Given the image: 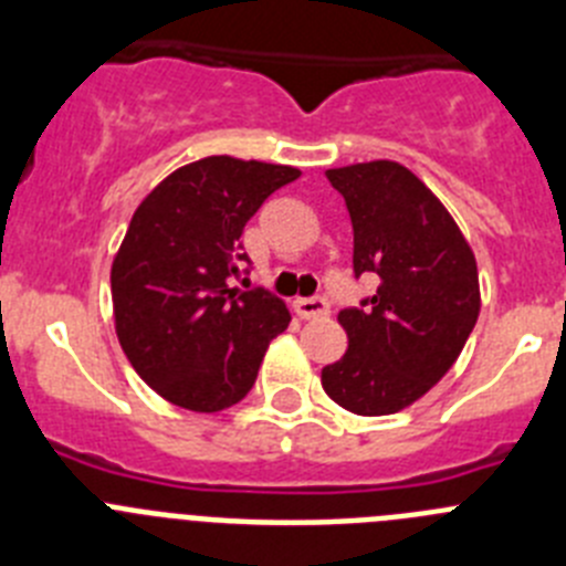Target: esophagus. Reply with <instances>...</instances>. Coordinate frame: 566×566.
Wrapping results in <instances>:
<instances>
[{
  "mask_svg": "<svg viewBox=\"0 0 566 566\" xmlns=\"http://www.w3.org/2000/svg\"><path fill=\"white\" fill-rule=\"evenodd\" d=\"M292 308L297 312V317L303 319H317L328 314V303L323 297H297L292 303Z\"/></svg>",
  "mask_w": 566,
  "mask_h": 566,
  "instance_id": "1",
  "label": "esophagus"
}]
</instances>
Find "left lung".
<instances>
[{
  "mask_svg": "<svg viewBox=\"0 0 566 566\" xmlns=\"http://www.w3.org/2000/svg\"><path fill=\"white\" fill-rule=\"evenodd\" d=\"M354 227V272L379 286L339 312L348 348L323 388L357 417L397 413L451 371L476 326L482 294L473 249L451 212L397 161L326 169Z\"/></svg>",
  "mask_w": 566,
  "mask_h": 566,
  "instance_id": "obj_1",
  "label": "left lung"
}]
</instances>
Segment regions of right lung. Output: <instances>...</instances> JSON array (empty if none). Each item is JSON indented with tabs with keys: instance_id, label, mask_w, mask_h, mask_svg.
<instances>
[{
	"instance_id": "right-lung-1",
	"label": "right lung",
	"mask_w": 566,
	"mask_h": 566,
	"mask_svg": "<svg viewBox=\"0 0 566 566\" xmlns=\"http://www.w3.org/2000/svg\"><path fill=\"white\" fill-rule=\"evenodd\" d=\"M297 167L209 155L169 172L138 203L109 269L115 334L138 377L195 413L232 408L252 391L286 303L229 286L240 234Z\"/></svg>"
}]
</instances>
